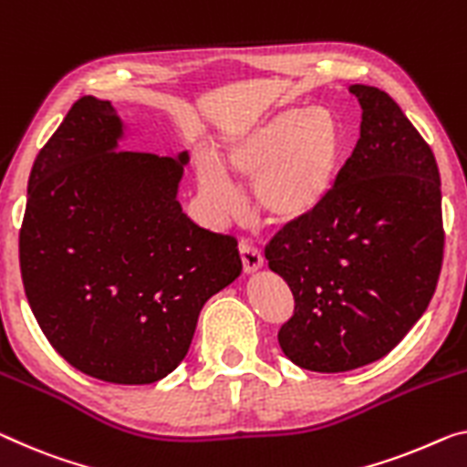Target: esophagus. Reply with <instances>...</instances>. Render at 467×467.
<instances>
[{
  "mask_svg": "<svg viewBox=\"0 0 467 467\" xmlns=\"http://www.w3.org/2000/svg\"><path fill=\"white\" fill-rule=\"evenodd\" d=\"M240 256H242L244 274H254V271L263 267L261 250L250 246V244H240Z\"/></svg>",
  "mask_w": 467,
  "mask_h": 467,
  "instance_id": "esophagus-1",
  "label": "esophagus"
}]
</instances>
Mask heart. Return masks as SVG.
I'll use <instances>...</instances> for the list:
<instances>
[{
    "label": "heart",
    "mask_w": 467,
    "mask_h": 467,
    "mask_svg": "<svg viewBox=\"0 0 467 467\" xmlns=\"http://www.w3.org/2000/svg\"><path fill=\"white\" fill-rule=\"evenodd\" d=\"M347 156V133L329 112L288 109L223 138V167L213 156L198 162L200 193L227 213L235 182L253 183L254 209L271 225L313 219L332 200Z\"/></svg>",
    "instance_id": "heart-1"
}]
</instances>
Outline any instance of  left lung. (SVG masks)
Segmentation results:
<instances>
[{
    "mask_svg": "<svg viewBox=\"0 0 467 467\" xmlns=\"http://www.w3.org/2000/svg\"><path fill=\"white\" fill-rule=\"evenodd\" d=\"M361 138L319 214L269 242V269L294 294L279 329L298 368L338 374L382 358L424 315L441 275L444 232L436 159L399 104L350 85Z\"/></svg>",
    "mask_w": 467,
    "mask_h": 467,
    "instance_id": "left-lung-1",
    "label": "left lung"
}]
</instances>
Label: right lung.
Masks as SVG:
<instances>
[{
  "mask_svg": "<svg viewBox=\"0 0 467 467\" xmlns=\"http://www.w3.org/2000/svg\"><path fill=\"white\" fill-rule=\"evenodd\" d=\"M109 99L83 96L35 159L20 229V274L49 344L112 384L171 374L213 294L242 274L238 242L182 211L188 152L120 150Z\"/></svg>",
  "mask_w": 467,
  "mask_h": 467,
  "instance_id": "right-lung-1",
  "label": "right lung"
}]
</instances>
